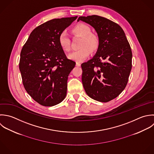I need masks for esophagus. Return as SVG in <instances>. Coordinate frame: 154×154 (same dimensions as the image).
Segmentation results:
<instances>
[{"label": "esophagus", "mask_w": 154, "mask_h": 154, "mask_svg": "<svg viewBox=\"0 0 154 154\" xmlns=\"http://www.w3.org/2000/svg\"><path fill=\"white\" fill-rule=\"evenodd\" d=\"M80 65H81V63H80V62H76V66H80Z\"/></svg>", "instance_id": "obj_1"}]
</instances>
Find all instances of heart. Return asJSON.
Segmentation results:
<instances>
[{"label": "heart", "mask_w": 154, "mask_h": 154, "mask_svg": "<svg viewBox=\"0 0 154 154\" xmlns=\"http://www.w3.org/2000/svg\"><path fill=\"white\" fill-rule=\"evenodd\" d=\"M73 32L82 37L79 47L80 49L72 51L68 54V57L70 59L81 62L88 58L91 51H95L100 44L98 37L91 33V28L84 24H79L73 28ZM58 41L60 46L65 51L70 50V39L68 33L66 31L63 30L59 36Z\"/></svg>", "instance_id": "heart-1"}]
</instances>
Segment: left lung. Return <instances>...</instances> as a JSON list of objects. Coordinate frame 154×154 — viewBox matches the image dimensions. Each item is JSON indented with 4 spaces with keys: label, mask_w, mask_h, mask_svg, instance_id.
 Here are the masks:
<instances>
[{
    "label": "left lung",
    "mask_w": 154,
    "mask_h": 154,
    "mask_svg": "<svg viewBox=\"0 0 154 154\" xmlns=\"http://www.w3.org/2000/svg\"><path fill=\"white\" fill-rule=\"evenodd\" d=\"M98 34L99 47L95 56L82 64L86 93L100 102L116 98L125 88L132 68V51L122 27L101 16L80 17Z\"/></svg>",
    "instance_id": "8db88e82"
}]
</instances>
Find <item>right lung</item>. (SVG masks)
Instances as JSON below:
<instances>
[{"label": "right lung", "instance_id": "add662e5", "mask_svg": "<svg viewBox=\"0 0 154 154\" xmlns=\"http://www.w3.org/2000/svg\"><path fill=\"white\" fill-rule=\"evenodd\" d=\"M77 16L49 20L36 27L20 53L19 69L28 94L44 106L61 103L67 91L68 75L75 62L67 59L58 38Z\"/></svg>", "mask_w": 154, "mask_h": 154}]
</instances>
